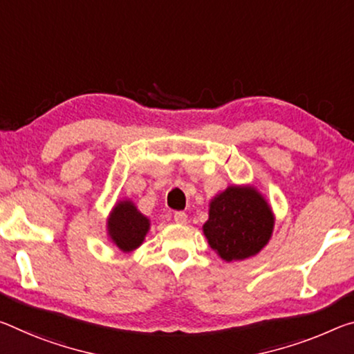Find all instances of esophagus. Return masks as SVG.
<instances>
[{
  "label": "esophagus",
  "instance_id": "esophagus-1",
  "mask_svg": "<svg viewBox=\"0 0 354 354\" xmlns=\"http://www.w3.org/2000/svg\"><path fill=\"white\" fill-rule=\"evenodd\" d=\"M173 218H175L176 223H186L187 222V214H186V212H183V211H178V212H175V214H173Z\"/></svg>",
  "mask_w": 354,
  "mask_h": 354
}]
</instances>
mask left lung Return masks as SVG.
Returning a JSON list of instances; mask_svg holds the SVG:
<instances>
[{
  "mask_svg": "<svg viewBox=\"0 0 354 354\" xmlns=\"http://www.w3.org/2000/svg\"><path fill=\"white\" fill-rule=\"evenodd\" d=\"M274 216L266 200L254 187L230 186L209 203L203 233L225 261L254 257L268 244Z\"/></svg>",
  "mask_w": 354,
  "mask_h": 354,
  "instance_id": "left-lung-1",
  "label": "left lung"
}]
</instances>
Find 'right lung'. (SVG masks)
Segmentation results:
<instances>
[{
    "label": "right lung",
    "instance_id": "obj_1",
    "mask_svg": "<svg viewBox=\"0 0 354 354\" xmlns=\"http://www.w3.org/2000/svg\"><path fill=\"white\" fill-rule=\"evenodd\" d=\"M109 234L122 252H131L143 243L149 230V218L132 201H120L109 218Z\"/></svg>",
    "mask_w": 354,
    "mask_h": 354
}]
</instances>
